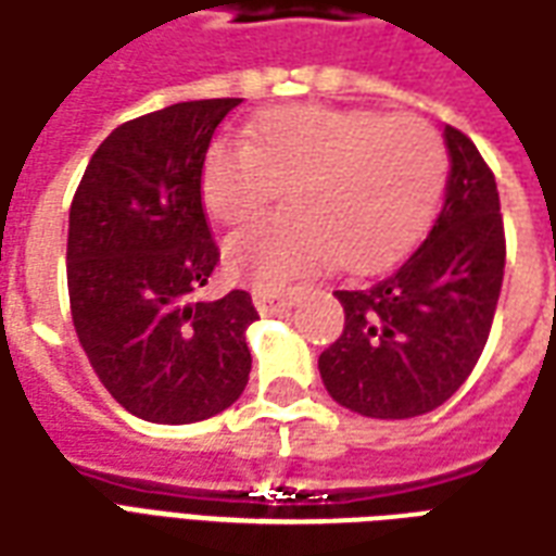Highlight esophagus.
I'll list each match as a JSON object with an SVG mask.
<instances>
[{
    "instance_id": "34e87169",
    "label": "esophagus",
    "mask_w": 556,
    "mask_h": 556,
    "mask_svg": "<svg viewBox=\"0 0 556 556\" xmlns=\"http://www.w3.org/2000/svg\"><path fill=\"white\" fill-rule=\"evenodd\" d=\"M294 294L291 291H252V304L255 309L262 313V316H274V313H282V309H289L294 306Z\"/></svg>"
}]
</instances>
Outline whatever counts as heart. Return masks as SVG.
<instances>
[{"label": "heart", "instance_id": "heart-1", "mask_svg": "<svg viewBox=\"0 0 556 556\" xmlns=\"http://www.w3.org/2000/svg\"><path fill=\"white\" fill-rule=\"evenodd\" d=\"M445 180L440 131L415 114L277 108L250 141H219L201 170L213 219L250 223L289 189L291 211L238 231L225 247L228 274L277 291L340 262L376 270L413 243Z\"/></svg>", "mask_w": 556, "mask_h": 556}]
</instances>
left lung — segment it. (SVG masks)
I'll return each mask as SVG.
<instances>
[{"label": "left lung", "mask_w": 556, "mask_h": 556, "mask_svg": "<svg viewBox=\"0 0 556 556\" xmlns=\"http://www.w3.org/2000/svg\"><path fill=\"white\" fill-rule=\"evenodd\" d=\"M452 174L425 243L361 289L333 291L343 333L318 355L340 406L367 418L433 413L481 358L506 267V231L494 170L464 131L445 126Z\"/></svg>", "instance_id": "8db88e82"}]
</instances>
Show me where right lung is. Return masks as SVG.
Masks as SVG:
<instances>
[{
  "label": "right lung",
  "mask_w": 556,
  "mask_h": 556,
  "mask_svg": "<svg viewBox=\"0 0 556 556\" xmlns=\"http://www.w3.org/2000/svg\"><path fill=\"white\" fill-rule=\"evenodd\" d=\"M238 104L180 102L116 126L72 198L65 258L77 340L111 397L153 425L204 421L250 382V291L189 301L219 265L201 170Z\"/></svg>",
  "instance_id": "1"
}]
</instances>
